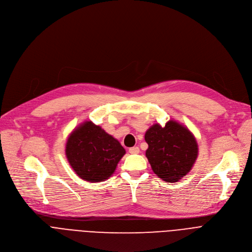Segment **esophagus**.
<instances>
[{"label":"esophagus","instance_id":"34e87169","mask_svg":"<svg viewBox=\"0 0 252 252\" xmlns=\"http://www.w3.org/2000/svg\"><path fill=\"white\" fill-rule=\"evenodd\" d=\"M128 153H129V154H131V155H136V154H138V153H139V149H138L137 147L130 148V149L128 150Z\"/></svg>","mask_w":252,"mask_h":252}]
</instances>
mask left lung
Segmentation results:
<instances>
[{"label": "left lung", "instance_id": "1", "mask_svg": "<svg viewBox=\"0 0 252 252\" xmlns=\"http://www.w3.org/2000/svg\"><path fill=\"white\" fill-rule=\"evenodd\" d=\"M146 156L154 172L166 183H176L193 166L198 146L192 132L173 120L152 126L145 134Z\"/></svg>", "mask_w": 252, "mask_h": 252}]
</instances>
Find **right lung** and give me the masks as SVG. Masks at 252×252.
<instances>
[{"mask_svg": "<svg viewBox=\"0 0 252 252\" xmlns=\"http://www.w3.org/2000/svg\"><path fill=\"white\" fill-rule=\"evenodd\" d=\"M126 150L99 126L87 121L68 135L65 157L78 176L89 183L105 181L115 172Z\"/></svg>", "mask_w": 252, "mask_h": 252, "instance_id": "1", "label": "right lung"}]
</instances>
